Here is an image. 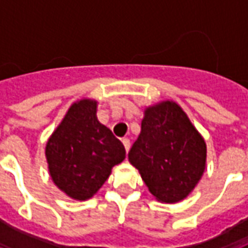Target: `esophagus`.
Here are the masks:
<instances>
[{
	"instance_id": "34e87169",
	"label": "esophagus",
	"mask_w": 248,
	"mask_h": 248,
	"mask_svg": "<svg viewBox=\"0 0 248 248\" xmlns=\"http://www.w3.org/2000/svg\"><path fill=\"white\" fill-rule=\"evenodd\" d=\"M123 144L125 147V151L128 153V150H129V147H131V140H129V139H123Z\"/></svg>"
}]
</instances>
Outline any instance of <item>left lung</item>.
Here are the masks:
<instances>
[{
    "label": "left lung",
    "mask_w": 248,
    "mask_h": 248,
    "mask_svg": "<svg viewBox=\"0 0 248 248\" xmlns=\"http://www.w3.org/2000/svg\"><path fill=\"white\" fill-rule=\"evenodd\" d=\"M128 158L156 200L171 204L197 185L205 170L206 146L181 107L166 101L144 112Z\"/></svg>",
    "instance_id": "left-lung-1"
}]
</instances>
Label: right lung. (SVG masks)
<instances>
[{
    "mask_svg": "<svg viewBox=\"0 0 248 248\" xmlns=\"http://www.w3.org/2000/svg\"><path fill=\"white\" fill-rule=\"evenodd\" d=\"M95 109L92 100L73 104L46 147L51 178L75 200L93 197L125 158L123 143L97 120Z\"/></svg>",
    "mask_w": 248,
    "mask_h": 248,
    "instance_id": "add662e5",
    "label": "right lung"
}]
</instances>
